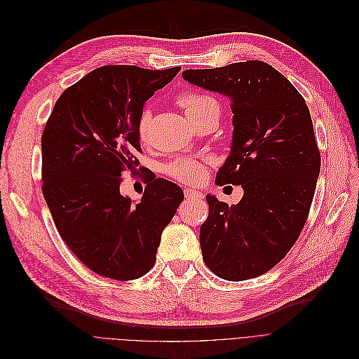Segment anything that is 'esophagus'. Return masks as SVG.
Returning a JSON list of instances; mask_svg holds the SVG:
<instances>
[{"label": "esophagus", "instance_id": "1", "mask_svg": "<svg viewBox=\"0 0 359 359\" xmlns=\"http://www.w3.org/2000/svg\"><path fill=\"white\" fill-rule=\"evenodd\" d=\"M184 194H185L187 201H197V200L203 198V194L200 191H196V190H191V189H185Z\"/></svg>", "mask_w": 359, "mask_h": 359}]
</instances>
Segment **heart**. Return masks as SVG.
Returning a JSON list of instances; mask_svg holds the SVG:
<instances>
[{
  "label": "heart",
  "instance_id": "heart-1",
  "mask_svg": "<svg viewBox=\"0 0 359 359\" xmlns=\"http://www.w3.org/2000/svg\"><path fill=\"white\" fill-rule=\"evenodd\" d=\"M181 105L184 107L187 116H190L194 112L206 109L209 107L217 108L216 102L212 97L204 96V95H187V96L181 97ZM150 118H151L150 111H144L142 114V116H140L139 135H140L142 140H147ZM166 172L170 177L181 181V182L196 184V182H198L204 177V174H206V168H204V162L203 161L182 156V158H177L175 161L170 162L166 166Z\"/></svg>",
  "mask_w": 359,
  "mask_h": 359
}]
</instances>
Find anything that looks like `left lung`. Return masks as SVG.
Returning <instances> with one entry per match:
<instances>
[{"label":"left lung","instance_id":"left-lung-1","mask_svg":"<svg viewBox=\"0 0 359 359\" xmlns=\"http://www.w3.org/2000/svg\"><path fill=\"white\" fill-rule=\"evenodd\" d=\"M182 79L229 99L231 151L215 182L244 190L235 206L206 196L203 260L222 279L257 278L292 248L313 203L320 151L309 107L294 84L263 61L185 70Z\"/></svg>","mask_w":359,"mask_h":359}]
</instances>
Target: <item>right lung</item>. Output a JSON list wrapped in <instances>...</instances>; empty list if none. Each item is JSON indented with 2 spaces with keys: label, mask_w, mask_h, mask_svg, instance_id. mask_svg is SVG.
Wrapping results in <instances>:
<instances>
[{
  "label": "right lung",
  "mask_w": 359,
  "mask_h": 359,
  "mask_svg": "<svg viewBox=\"0 0 359 359\" xmlns=\"http://www.w3.org/2000/svg\"><path fill=\"white\" fill-rule=\"evenodd\" d=\"M181 67H99L64 90L42 134V191L55 226L79 260L100 276L142 278L156 262L166 225L184 200L151 177L140 201L119 193L139 165L143 107Z\"/></svg>",
  "instance_id": "add662e5"
}]
</instances>
